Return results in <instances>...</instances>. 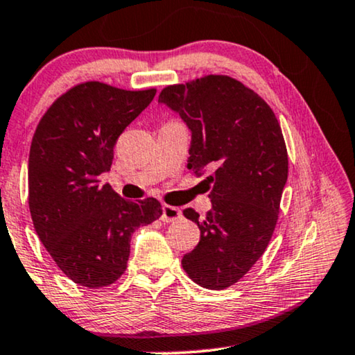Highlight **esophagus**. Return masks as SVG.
I'll return each instance as SVG.
<instances>
[{"mask_svg": "<svg viewBox=\"0 0 355 355\" xmlns=\"http://www.w3.org/2000/svg\"><path fill=\"white\" fill-rule=\"evenodd\" d=\"M180 217H182V211H180L178 207L168 206V204H166V206L162 207V216H161V220H162L164 223L175 222V220H178Z\"/></svg>", "mask_w": 355, "mask_h": 355, "instance_id": "34e87169", "label": "esophagus"}]
</instances>
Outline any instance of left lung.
Returning <instances> with one entry per match:
<instances>
[{
    "instance_id": "obj_1",
    "label": "left lung",
    "mask_w": 355,
    "mask_h": 355,
    "mask_svg": "<svg viewBox=\"0 0 355 355\" xmlns=\"http://www.w3.org/2000/svg\"><path fill=\"white\" fill-rule=\"evenodd\" d=\"M159 101L180 114L191 130L188 168H214L204 220L194 209L183 216L198 223L201 239L182 259L199 286L225 289L251 270L270 243L288 180V151L272 107L239 80L204 76L168 85Z\"/></svg>"
}]
</instances>
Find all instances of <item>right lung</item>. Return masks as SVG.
I'll return each mask as SVG.
<instances>
[{
    "mask_svg": "<svg viewBox=\"0 0 355 355\" xmlns=\"http://www.w3.org/2000/svg\"><path fill=\"white\" fill-rule=\"evenodd\" d=\"M156 88L78 83L61 94L33 133L28 207L49 256L73 283L109 286L122 277L130 238L162 216L154 198L125 201L99 175L112 166L123 130L153 101Z\"/></svg>",
    "mask_w": 355,
    "mask_h": 355,
    "instance_id": "right-lung-1",
    "label": "right lung"
}]
</instances>
